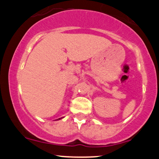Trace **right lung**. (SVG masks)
<instances>
[{
  "mask_svg": "<svg viewBox=\"0 0 159 159\" xmlns=\"http://www.w3.org/2000/svg\"><path fill=\"white\" fill-rule=\"evenodd\" d=\"M58 120H61V118H59V119H58Z\"/></svg>",
  "mask_w": 159,
  "mask_h": 159,
  "instance_id": "1",
  "label": "right lung"
}]
</instances>
